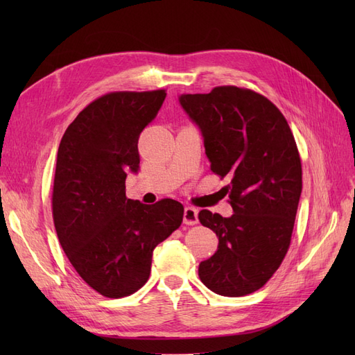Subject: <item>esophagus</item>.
<instances>
[{
  "label": "esophagus",
  "instance_id": "34e87169",
  "mask_svg": "<svg viewBox=\"0 0 355 355\" xmlns=\"http://www.w3.org/2000/svg\"><path fill=\"white\" fill-rule=\"evenodd\" d=\"M184 223H187V225L198 223V210L196 207H185Z\"/></svg>",
  "mask_w": 355,
  "mask_h": 355
}]
</instances>
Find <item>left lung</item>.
<instances>
[{
    "mask_svg": "<svg viewBox=\"0 0 355 355\" xmlns=\"http://www.w3.org/2000/svg\"><path fill=\"white\" fill-rule=\"evenodd\" d=\"M182 108L202 133L210 170L220 179L231 218L201 210V225L216 232L218 250L198 266L211 292L237 297L256 292L288 250L302 192V164L280 110L250 89L220 85L207 94H182Z\"/></svg>",
    "mask_w": 355,
    "mask_h": 355,
    "instance_id": "1",
    "label": "left lung"
}]
</instances>
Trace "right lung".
<instances>
[{
    "instance_id": "obj_1",
    "label": "right lung",
    "mask_w": 355,
    "mask_h": 355,
    "mask_svg": "<svg viewBox=\"0 0 355 355\" xmlns=\"http://www.w3.org/2000/svg\"><path fill=\"white\" fill-rule=\"evenodd\" d=\"M166 90L111 92L89 103L63 135L51 207L58 239L83 280L106 297L137 292L151 274L153 252L184 219V206L164 198L125 197L137 171V141L157 116Z\"/></svg>"
}]
</instances>
